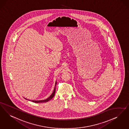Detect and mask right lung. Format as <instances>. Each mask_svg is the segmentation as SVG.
Here are the masks:
<instances>
[{
    "label": "right lung",
    "mask_w": 129,
    "mask_h": 129,
    "mask_svg": "<svg viewBox=\"0 0 129 129\" xmlns=\"http://www.w3.org/2000/svg\"><path fill=\"white\" fill-rule=\"evenodd\" d=\"M56 84H57V82H56V83H55V87L54 88V91L53 92V93H52L50 95V96L48 98H47L45 100H31V101L33 102H34V103H45V102H47L48 101H49L50 100L52 99L53 98L54 96L55 95V92H56ZM25 99H27L26 98H25Z\"/></svg>",
    "instance_id": "1"
}]
</instances>
